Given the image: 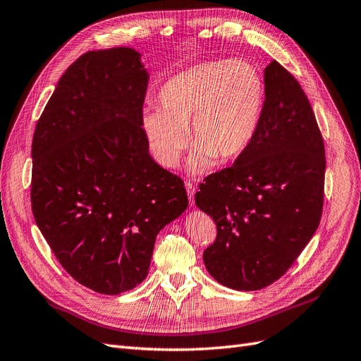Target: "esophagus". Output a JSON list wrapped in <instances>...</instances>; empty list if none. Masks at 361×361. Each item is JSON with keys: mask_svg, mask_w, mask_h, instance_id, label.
Wrapping results in <instances>:
<instances>
[{"mask_svg": "<svg viewBox=\"0 0 361 361\" xmlns=\"http://www.w3.org/2000/svg\"><path fill=\"white\" fill-rule=\"evenodd\" d=\"M185 190H188V196H189V201H190V205L193 207L195 205V201H193V196H195V185L189 181V183H185Z\"/></svg>", "mask_w": 361, "mask_h": 361, "instance_id": "obj_1", "label": "esophagus"}]
</instances>
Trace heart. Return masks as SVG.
<instances>
[{
  "label": "heart",
  "instance_id": "heart-1",
  "mask_svg": "<svg viewBox=\"0 0 361 361\" xmlns=\"http://www.w3.org/2000/svg\"><path fill=\"white\" fill-rule=\"evenodd\" d=\"M160 109L145 110L142 129L159 165L176 168L189 144L192 176L216 164L243 157L255 142L266 110V85L244 61H217L192 66L160 87Z\"/></svg>",
  "mask_w": 361,
  "mask_h": 361
}]
</instances>
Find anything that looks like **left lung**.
Listing matches in <instances>:
<instances>
[{"instance_id": "left-lung-1", "label": "left lung", "mask_w": 361, "mask_h": 361, "mask_svg": "<svg viewBox=\"0 0 361 361\" xmlns=\"http://www.w3.org/2000/svg\"><path fill=\"white\" fill-rule=\"evenodd\" d=\"M266 110L257 137L231 168L211 173L196 207L217 224L204 251L209 275L224 287H268L295 263L323 212L326 157L303 89L276 61L264 68Z\"/></svg>"}]
</instances>
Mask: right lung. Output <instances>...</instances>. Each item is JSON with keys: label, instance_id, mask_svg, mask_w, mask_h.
I'll use <instances>...</instances> for the list:
<instances>
[{"label": "right lung", "instance_id": "right-lung-1", "mask_svg": "<svg viewBox=\"0 0 361 361\" xmlns=\"http://www.w3.org/2000/svg\"><path fill=\"white\" fill-rule=\"evenodd\" d=\"M149 77L135 49L87 51L63 73L34 132L35 223L62 268L101 295L144 281L157 233L189 205L183 180L149 152Z\"/></svg>", "mask_w": 361, "mask_h": 361}]
</instances>
